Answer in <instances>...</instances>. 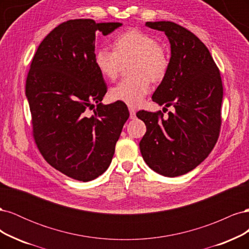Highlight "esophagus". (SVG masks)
<instances>
[{
	"label": "esophagus",
	"instance_id": "obj_1",
	"mask_svg": "<svg viewBox=\"0 0 249 249\" xmlns=\"http://www.w3.org/2000/svg\"><path fill=\"white\" fill-rule=\"evenodd\" d=\"M129 111H130V118L131 119H134L135 117H136V111H135V109L129 108Z\"/></svg>",
	"mask_w": 249,
	"mask_h": 249
}]
</instances>
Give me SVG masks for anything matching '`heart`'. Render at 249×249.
<instances>
[{
    "label": "heart",
    "mask_w": 249,
    "mask_h": 249,
    "mask_svg": "<svg viewBox=\"0 0 249 249\" xmlns=\"http://www.w3.org/2000/svg\"><path fill=\"white\" fill-rule=\"evenodd\" d=\"M112 49H99L94 53V64L102 76L114 80L123 63L130 61V74L110 90L112 100L137 107L149 92L150 81L161 82L168 72L170 60L154 36L139 30H127L117 34Z\"/></svg>",
    "instance_id": "1"
}]
</instances>
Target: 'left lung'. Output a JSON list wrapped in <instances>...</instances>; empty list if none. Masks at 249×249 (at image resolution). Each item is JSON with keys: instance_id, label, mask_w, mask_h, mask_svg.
Segmentation results:
<instances>
[{"instance_id": "8db88e82", "label": "left lung", "mask_w": 249, "mask_h": 249, "mask_svg": "<svg viewBox=\"0 0 249 249\" xmlns=\"http://www.w3.org/2000/svg\"><path fill=\"white\" fill-rule=\"evenodd\" d=\"M163 31L171 48L169 70L153 94V101L175 111L140 110L146 133L139 146L143 160L165 177L191 171L212 152L221 127L223 87L220 71L208 48L189 30L172 21H147Z\"/></svg>"}]
</instances>
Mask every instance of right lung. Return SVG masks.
Here are the masks:
<instances>
[{
  "label": "right lung",
  "instance_id": "1",
  "mask_svg": "<svg viewBox=\"0 0 249 249\" xmlns=\"http://www.w3.org/2000/svg\"><path fill=\"white\" fill-rule=\"evenodd\" d=\"M120 26L89 18L62 22L44 37L28 72L36 145L51 166L82 182L107 170L130 116L123 102L102 105L107 85L94 64L95 32L108 35Z\"/></svg>",
  "mask_w": 249,
  "mask_h": 249
}]
</instances>
